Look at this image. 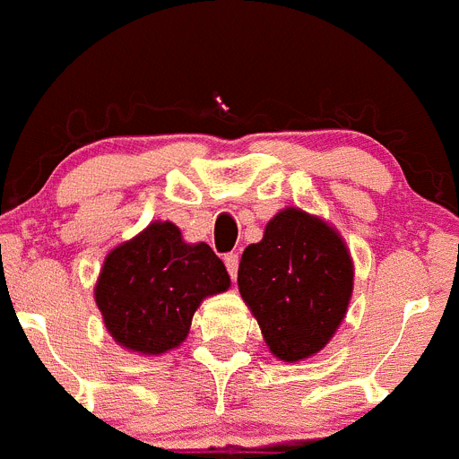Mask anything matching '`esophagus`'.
Returning <instances> with one entry per match:
<instances>
[{
  "label": "esophagus",
  "instance_id": "1",
  "mask_svg": "<svg viewBox=\"0 0 459 459\" xmlns=\"http://www.w3.org/2000/svg\"><path fill=\"white\" fill-rule=\"evenodd\" d=\"M224 263H226V270H229L230 276L238 274V265H239V255L238 254H226Z\"/></svg>",
  "mask_w": 459,
  "mask_h": 459
}]
</instances>
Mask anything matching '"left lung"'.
<instances>
[{"label":"left lung","mask_w":459,"mask_h":459,"mask_svg":"<svg viewBox=\"0 0 459 459\" xmlns=\"http://www.w3.org/2000/svg\"><path fill=\"white\" fill-rule=\"evenodd\" d=\"M352 279L341 235L297 208L276 214L238 270L239 295L281 361L311 357L332 341L348 311Z\"/></svg>","instance_id":"obj_1"}]
</instances>
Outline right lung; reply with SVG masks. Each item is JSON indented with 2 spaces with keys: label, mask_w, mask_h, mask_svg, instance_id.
<instances>
[{
  "label": "right lung",
  "mask_w": 459,
  "mask_h": 459,
  "mask_svg": "<svg viewBox=\"0 0 459 459\" xmlns=\"http://www.w3.org/2000/svg\"><path fill=\"white\" fill-rule=\"evenodd\" d=\"M229 286L224 263L205 242L187 245L178 226L155 221L107 255L96 304L123 348L162 354L187 338L204 297Z\"/></svg>",
  "instance_id": "add662e5"
}]
</instances>
